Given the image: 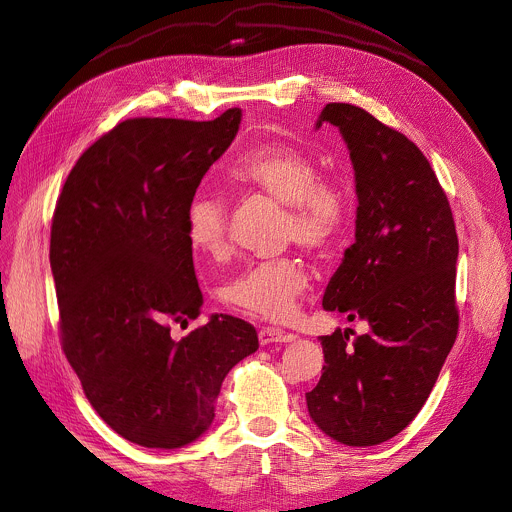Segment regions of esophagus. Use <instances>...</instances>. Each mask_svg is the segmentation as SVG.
<instances>
[{
    "label": "esophagus",
    "mask_w": 512,
    "mask_h": 512,
    "mask_svg": "<svg viewBox=\"0 0 512 512\" xmlns=\"http://www.w3.org/2000/svg\"><path fill=\"white\" fill-rule=\"evenodd\" d=\"M297 336L291 334V332H285V330H279V328H262L258 332V340L260 344H272V342H293Z\"/></svg>",
    "instance_id": "34e87169"
}]
</instances>
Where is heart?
Masks as SVG:
<instances>
[{
	"label": "heart",
	"mask_w": 512,
	"mask_h": 512,
	"mask_svg": "<svg viewBox=\"0 0 512 512\" xmlns=\"http://www.w3.org/2000/svg\"><path fill=\"white\" fill-rule=\"evenodd\" d=\"M229 182L287 207V238L311 252L332 248L350 217L346 190L320 178V166L289 145H266L242 153L227 170ZM190 246L219 260L229 252L227 209L217 194L196 192L186 209ZM309 277L297 258L248 264L225 289V299L248 316L283 322L297 307Z\"/></svg>",
	"instance_id": "1"
}]
</instances>
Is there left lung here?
I'll return each mask as SVG.
<instances>
[{
	"label": "left lung",
	"mask_w": 512,
	"mask_h": 512,
	"mask_svg": "<svg viewBox=\"0 0 512 512\" xmlns=\"http://www.w3.org/2000/svg\"><path fill=\"white\" fill-rule=\"evenodd\" d=\"M340 131L355 170V244L324 293V309L369 332L320 336L324 369L305 393L326 437L373 447L402 432L424 406L457 338L459 242L447 196L422 151L367 110L332 102L316 129Z\"/></svg>",
	"instance_id": "8db88e82"
}]
</instances>
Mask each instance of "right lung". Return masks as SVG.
<instances>
[{
	"mask_svg": "<svg viewBox=\"0 0 512 512\" xmlns=\"http://www.w3.org/2000/svg\"><path fill=\"white\" fill-rule=\"evenodd\" d=\"M242 110L215 121L133 119L69 172L51 227L63 350L98 416L147 449H180L215 418L225 375L258 350L248 322L199 318L186 209L238 135Z\"/></svg>",
	"mask_w": 512,
	"mask_h": 512,
	"instance_id": "1",
	"label": "right lung"
}]
</instances>
